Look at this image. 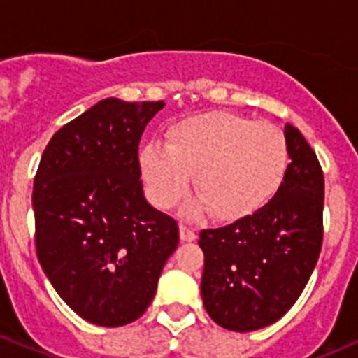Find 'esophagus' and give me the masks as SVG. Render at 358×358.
Masks as SVG:
<instances>
[{"mask_svg": "<svg viewBox=\"0 0 358 358\" xmlns=\"http://www.w3.org/2000/svg\"><path fill=\"white\" fill-rule=\"evenodd\" d=\"M180 238L183 242H192V240H196V231L187 224H180Z\"/></svg>", "mask_w": 358, "mask_h": 358, "instance_id": "obj_1", "label": "esophagus"}]
</instances>
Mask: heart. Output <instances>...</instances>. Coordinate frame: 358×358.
I'll use <instances>...</instances> for the list:
<instances>
[{
  "mask_svg": "<svg viewBox=\"0 0 358 358\" xmlns=\"http://www.w3.org/2000/svg\"><path fill=\"white\" fill-rule=\"evenodd\" d=\"M288 160L279 127L228 111L182 120L169 129L168 145L148 143L139 155L153 205L171 208L189 192L194 176L199 199L187 206V215L212 210L222 220L262 208L282 183Z\"/></svg>",
  "mask_w": 358,
  "mask_h": 358,
  "instance_id": "heart-1",
  "label": "heart"
}]
</instances>
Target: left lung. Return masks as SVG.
<instances>
[{
  "label": "left lung",
  "mask_w": 358,
  "mask_h": 358,
  "mask_svg": "<svg viewBox=\"0 0 358 358\" xmlns=\"http://www.w3.org/2000/svg\"><path fill=\"white\" fill-rule=\"evenodd\" d=\"M286 175L275 196L252 215L199 233L205 255L201 296L217 325L250 332L292 309L318 262L325 180L318 157L286 123Z\"/></svg>",
  "instance_id": "8db88e82"
}]
</instances>
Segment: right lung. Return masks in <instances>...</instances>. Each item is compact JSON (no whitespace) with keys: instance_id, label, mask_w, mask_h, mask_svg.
<instances>
[{"instance_id":"obj_1","label":"right lung","mask_w":358,"mask_h":358,"mask_svg":"<svg viewBox=\"0 0 358 358\" xmlns=\"http://www.w3.org/2000/svg\"><path fill=\"white\" fill-rule=\"evenodd\" d=\"M164 102L106 99L63 125L33 182L36 256L83 320L122 327L143 316L178 247V224L143 194L139 141Z\"/></svg>"}]
</instances>
